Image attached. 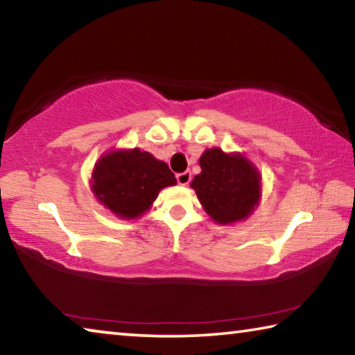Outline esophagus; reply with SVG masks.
Instances as JSON below:
<instances>
[{"label":"esophagus","mask_w":355,"mask_h":355,"mask_svg":"<svg viewBox=\"0 0 355 355\" xmlns=\"http://www.w3.org/2000/svg\"><path fill=\"white\" fill-rule=\"evenodd\" d=\"M175 177H177V183L182 184V186L189 184V182H191V172L189 171L182 172V173H177Z\"/></svg>","instance_id":"34e87169"}]
</instances>
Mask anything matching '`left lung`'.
I'll list each match as a JSON object with an SVG mask.
<instances>
[{
  "label": "left lung",
  "mask_w": 355,
  "mask_h": 355,
  "mask_svg": "<svg viewBox=\"0 0 355 355\" xmlns=\"http://www.w3.org/2000/svg\"><path fill=\"white\" fill-rule=\"evenodd\" d=\"M202 172L192 180L203 208L219 224L248 218L260 197V175L241 155H227L219 148L205 150Z\"/></svg>",
  "instance_id": "8db88e82"
}]
</instances>
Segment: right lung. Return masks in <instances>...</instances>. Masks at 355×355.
Returning a JSON list of instances; mask_svg holds the SVG:
<instances>
[{
    "label": "right lung",
    "instance_id": "1",
    "mask_svg": "<svg viewBox=\"0 0 355 355\" xmlns=\"http://www.w3.org/2000/svg\"><path fill=\"white\" fill-rule=\"evenodd\" d=\"M92 180L97 199L125 219L147 211L161 189L175 184L169 166L139 148L105 155L95 166Z\"/></svg>",
    "mask_w": 355,
    "mask_h": 355
}]
</instances>
